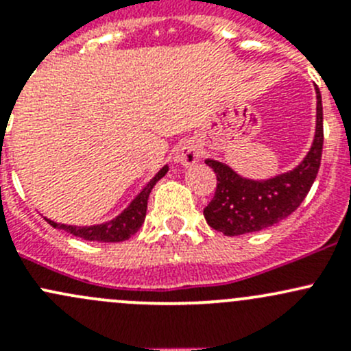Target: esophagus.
<instances>
[{"instance_id":"obj_1","label":"esophagus","mask_w":351,"mask_h":351,"mask_svg":"<svg viewBox=\"0 0 351 351\" xmlns=\"http://www.w3.org/2000/svg\"><path fill=\"white\" fill-rule=\"evenodd\" d=\"M200 156H202L200 147H198L195 143H192V141H185V143H182L178 147H176L175 161L183 166H192L195 165L198 159H200Z\"/></svg>"}]
</instances>
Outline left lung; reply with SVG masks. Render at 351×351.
Segmentation results:
<instances>
[{
    "mask_svg": "<svg viewBox=\"0 0 351 351\" xmlns=\"http://www.w3.org/2000/svg\"><path fill=\"white\" fill-rule=\"evenodd\" d=\"M323 143V104L317 90L316 137L309 154L295 169L267 182H251L222 162L207 159L205 162L217 176L214 197L204 208L207 224L224 236H241L284 221L309 193L319 171Z\"/></svg>",
    "mask_w": 351,
    "mask_h": 351,
    "instance_id": "1",
    "label": "left lung"
}]
</instances>
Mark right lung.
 Listing matches in <instances>:
<instances>
[{
    "label": "right lung",
    "instance_id": "add662e5",
    "mask_svg": "<svg viewBox=\"0 0 351 351\" xmlns=\"http://www.w3.org/2000/svg\"><path fill=\"white\" fill-rule=\"evenodd\" d=\"M168 171V166L161 169L158 175L151 180L146 185V189L136 197V200L122 212L117 219L107 222V224L93 226V228H76V226H64L58 224L54 221H47L52 228L62 229V231L69 232V234L76 236V238L86 239V241H98V243H120L127 241L130 236L136 234L139 228L143 226L144 217H146L147 210V198H149L151 190L162 176Z\"/></svg>",
    "mask_w": 351,
    "mask_h": 351
}]
</instances>
